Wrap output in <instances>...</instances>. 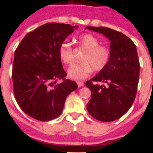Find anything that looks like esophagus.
<instances>
[{
    "instance_id": "obj_1",
    "label": "esophagus",
    "mask_w": 153,
    "mask_h": 153,
    "mask_svg": "<svg viewBox=\"0 0 153 153\" xmlns=\"http://www.w3.org/2000/svg\"><path fill=\"white\" fill-rule=\"evenodd\" d=\"M76 83H77V85H78V86H79V87L83 86V82H81V81H77V82H76Z\"/></svg>"
}]
</instances>
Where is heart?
Returning a JSON list of instances; mask_svg holds the SVG:
<instances>
[{
  "instance_id": "b5f03b06",
  "label": "heart",
  "mask_w": 153,
  "mask_h": 153,
  "mask_svg": "<svg viewBox=\"0 0 153 153\" xmlns=\"http://www.w3.org/2000/svg\"><path fill=\"white\" fill-rule=\"evenodd\" d=\"M77 43L86 50L81 58L82 63H75L68 69V76L74 80H81L88 77L94 71H101L107 66L111 53L109 47L100 45V42L93 35L85 33L78 37ZM59 56L65 64H71L74 60L72 46L68 41H64L59 47Z\"/></svg>"
}]
</instances>
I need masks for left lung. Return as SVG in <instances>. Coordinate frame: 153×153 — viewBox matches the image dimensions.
Returning <instances> with one entry per match:
<instances>
[{
    "mask_svg": "<svg viewBox=\"0 0 153 153\" xmlns=\"http://www.w3.org/2000/svg\"><path fill=\"white\" fill-rule=\"evenodd\" d=\"M86 29L102 33L110 40L109 63L86 81V86L91 91V99L86 106L89 113L97 120L111 122L123 117L136 98L140 76L136 47L128 36L110 28L86 27Z\"/></svg>",
    "mask_w": 153,
    "mask_h": 153,
    "instance_id": "1",
    "label": "left lung"
}]
</instances>
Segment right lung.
<instances>
[{
  "label": "right lung",
  "instance_id": "right-lung-1",
  "mask_svg": "<svg viewBox=\"0 0 153 153\" xmlns=\"http://www.w3.org/2000/svg\"><path fill=\"white\" fill-rule=\"evenodd\" d=\"M76 27L47 23L28 33L16 49L13 93L21 109L35 120L49 121L59 117L67 97L77 89L76 82L65 78L59 56L60 44Z\"/></svg>",
  "mask_w": 153,
  "mask_h": 153
}]
</instances>
